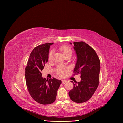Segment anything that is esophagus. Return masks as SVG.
Returning <instances> with one entry per match:
<instances>
[{"mask_svg":"<svg viewBox=\"0 0 123 123\" xmlns=\"http://www.w3.org/2000/svg\"><path fill=\"white\" fill-rule=\"evenodd\" d=\"M67 82V81H66V80H62V84H65V83H66Z\"/></svg>","mask_w":123,"mask_h":123,"instance_id":"1","label":"esophagus"}]
</instances>
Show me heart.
<instances>
[{"label": "heart", "mask_w": 123, "mask_h": 123, "mask_svg": "<svg viewBox=\"0 0 123 123\" xmlns=\"http://www.w3.org/2000/svg\"><path fill=\"white\" fill-rule=\"evenodd\" d=\"M59 50L62 52L64 57L67 56H72L73 51L72 49L69 47L67 46H63L60 47ZM53 56V52L51 51L49 54V59L51 60ZM66 71V68L63 66H59L57 67L56 69V72L57 74L60 76H63L64 75L65 72Z\"/></svg>", "instance_id": "1"}]
</instances>
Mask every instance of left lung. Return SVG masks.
I'll use <instances>...</instances> for the list:
<instances>
[{"instance_id": "1", "label": "left lung", "mask_w": 123, "mask_h": 123, "mask_svg": "<svg viewBox=\"0 0 123 123\" xmlns=\"http://www.w3.org/2000/svg\"><path fill=\"white\" fill-rule=\"evenodd\" d=\"M71 45L72 43H70ZM77 56L74 72L81 74V81L74 84L68 92L71 99L81 103L89 100L97 89L100 71V62L95 51L84 42L73 43Z\"/></svg>"}]
</instances>
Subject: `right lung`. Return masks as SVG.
Here are the masks:
<instances>
[{
    "mask_svg": "<svg viewBox=\"0 0 123 123\" xmlns=\"http://www.w3.org/2000/svg\"><path fill=\"white\" fill-rule=\"evenodd\" d=\"M54 43H45L35 48L30 54L25 68V78L31 97L42 105L54 103L62 82L53 78H43L41 73L49 59L50 46Z\"/></svg>",
    "mask_w": 123,
    "mask_h": 123,
    "instance_id": "obj_1",
    "label": "right lung"
}]
</instances>
